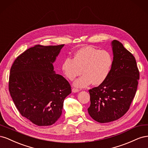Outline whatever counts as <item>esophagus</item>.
I'll use <instances>...</instances> for the list:
<instances>
[{
	"label": "esophagus",
	"instance_id": "esophagus-1",
	"mask_svg": "<svg viewBox=\"0 0 148 148\" xmlns=\"http://www.w3.org/2000/svg\"><path fill=\"white\" fill-rule=\"evenodd\" d=\"M79 91V89H77V88H73L72 89V92H77Z\"/></svg>",
	"mask_w": 148,
	"mask_h": 148
}]
</instances>
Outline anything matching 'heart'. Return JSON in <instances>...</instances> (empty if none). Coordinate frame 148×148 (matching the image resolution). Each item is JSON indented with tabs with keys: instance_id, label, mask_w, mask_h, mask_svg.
Segmentation results:
<instances>
[{
	"instance_id": "1",
	"label": "heart",
	"mask_w": 148,
	"mask_h": 148,
	"mask_svg": "<svg viewBox=\"0 0 148 148\" xmlns=\"http://www.w3.org/2000/svg\"><path fill=\"white\" fill-rule=\"evenodd\" d=\"M113 60L110 53L99 51L91 46L79 49L73 55V59L66 57L62 64V70L70 81L82 73L83 75L73 83V86L83 88L92 83L98 86L104 83L110 73Z\"/></svg>"
}]
</instances>
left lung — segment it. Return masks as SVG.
Instances as JSON below:
<instances>
[{"label":"left lung","mask_w":148,"mask_h":148,"mask_svg":"<svg viewBox=\"0 0 148 148\" xmlns=\"http://www.w3.org/2000/svg\"><path fill=\"white\" fill-rule=\"evenodd\" d=\"M113 64L106 81L89 89L91 117L99 123L113 122L128 110L135 96L140 73L135 58L117 40L111 42Z\"/></svg>","instance_id":"8db88e82"}]
</instances>
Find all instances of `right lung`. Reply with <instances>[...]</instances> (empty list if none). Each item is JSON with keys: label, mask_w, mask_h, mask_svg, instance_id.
Listing matches in <instances>:
<instances>
[{"label": "right lung", "mask_w": 148, "mask_h": 148, "mask_svg": "<svg viewBox=\"0 0 148 148\" xmlns=\"http://www.w3.org/2000/svg\"><path fill=\"white\" fill-rule=\"evenodd\" d=\"M64 44L36 45L18 57L10 69L8 88L21 115L38 126L59 119L71 86L56 74L53 64Z\"/></svg>", "instance_id": "right-lung-1"}]
</instances>
